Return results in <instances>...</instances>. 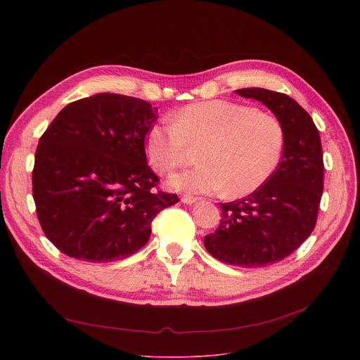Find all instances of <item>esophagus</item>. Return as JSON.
<instances>
[{"instance_id":"esophagus-1","label":"esophagus","mask_w":360,"mask_h":360,"mask_svg":"<svg viewBox=\"0 0 360 360\" xmlns=\"http://www.w3.org/2000/svg\"><path fill=\"white\" fill-rule=\"evenodd\" d=\"M197 200H198V198L194 197V195H182V198H181V201H182L184 204H194Z\"/></svg>"}]
</instances>
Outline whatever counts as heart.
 <instances>
[{"instance_id":"obj_1","label":"heart","mask_w":360,"mask_h":360,"mask_svg":"<svg viewBox=\"0 0 360 360\" xmlns=\"http://www.w3.org/2000/svg\"><path fill=\"white\" fill-rule=\"evenodd\" d=\"M190 146L201 147V165L170 178L176 190L226 195H250L277 169L285 148V131L267 112L228 101L186 105L172 122L156 124L146 136L148 160L167 175L190 158Z\"/></svg>"}]
</instances>
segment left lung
I'll return each mask as SVG.
<instances>
[{
	"label": "left lung",
	"mask_w": 360,
	"mask_h": 360,
	"mask_svg": "<svg viewBox=\"0 0 360 360\" xmlns=\"http://www.w3.org/2000/svg\"><path fill=\"white\" fill-rule=\"evenodd\" d=\"M266 105L285 131V148L274 174L248 197L220 204L217 229L204 247L221 262L264 267L296 251L312 233L324 190L323 147L309 113L285 93L239 89Z\"/></svg>",
	"instance_id": "obj_1"
}]
</instances>
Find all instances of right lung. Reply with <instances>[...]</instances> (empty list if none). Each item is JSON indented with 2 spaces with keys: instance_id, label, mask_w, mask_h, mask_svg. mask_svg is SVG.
<instances>
[{
  "instance_id": "obj_1",
  "label": "right lung",
  "mask_w": 360,
  "mask_h": 360,
  "mask_svg": "<svg viewBox=\"0 0 360 360\" xmlns=\"http://www.w3.org/2000/svg\"><path fill=\"white\" fill-rule=\"evenodd\" d=\"M158 108L117 93L68 103L44 132L32 191L45 236L61 252L90 262L136 254L151 221L176 194L158 190L144 141Z\"/></svg>"
}]
</instances>
